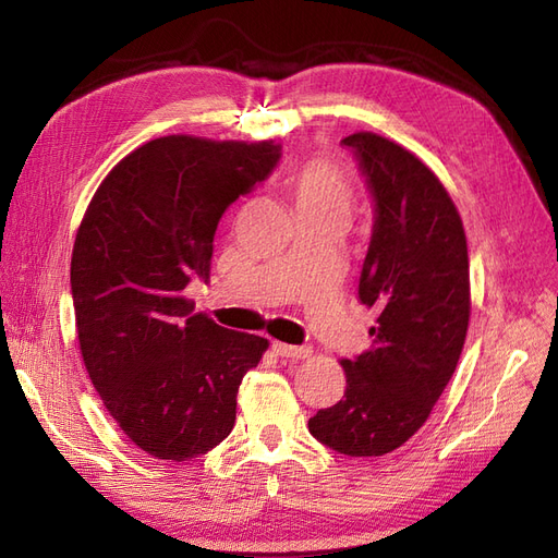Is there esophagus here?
I'll use <instances>...</instances> for the list:
<instances>
[{"instance_id":"1","label":"esophagus","mask_w":558,"mask_h":558,"mask_svg":"<svg viewBox=\"0 0 558 558\" xmlns=\"http://www.w3.org/2000/svg\"><path fill=\"white\" fill-rule=\"evenodd\" d=\"M272 351L281 359H310L312 356V349L310 347H293V344H283V342H272Z\"/></svg>"}]
</instances>
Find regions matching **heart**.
<instances>
[{"label": "heart", "instance_id": "heart-1", "mask_svg": "<svg viewBox=\"0 0 558 558\" xmlns=\"http://www.w3.org/2000/svg\"><path fill=\"white\" fill-rule=\"evenodd\" d=\"M289 189L298 216L324 211L347 216L353 202V185L349 177L320 158L298 162L291 170Z\"/></svg>", "mask_w": 558, "mask_h": 558}]
</instances>
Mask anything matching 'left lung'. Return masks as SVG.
<instances>
[{"label":"left lung","instance_id":"left-lung-1","mask_svg":"<svg viewBox=\"0 0 558 558\" xmlns=\"http://www.w3.org/2000/svg\"><path fill=\"white\" fill-rule=\"evenodd\" d=\"M375 197V230L359 300L379 312L373 344L342 361L340 402L310 433L347 456H384L426 424L468 335L470 267L463 221L442 181L412 150L356 132L342 140Z\"/></svg>","mask_w":558,"mask_h":558}]
</instances>
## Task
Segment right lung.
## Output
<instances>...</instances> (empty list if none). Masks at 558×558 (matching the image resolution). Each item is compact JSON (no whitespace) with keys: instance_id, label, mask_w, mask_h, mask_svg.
Wrapping results in <instances>:
<instances>
[{"instance_id":"add662e5","label":"right lung","mask_w":558,"mask_h":558,"mask_svg":"<svg viewBox=\"0 0 558 558\" xmlns=\"http://www.w3.org/2000/svg\"><path fill=\"white\" fill-rule=\"evenodd\" d=\"M272 140L170 134L134 148L99 183L72 251L83 365L121 430L148 456L189 461L226 440L265 337L193 312L223 211L279 160Z\"/></svg>"}]
</instances>
